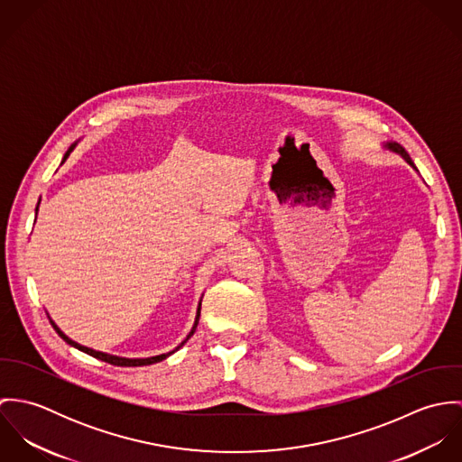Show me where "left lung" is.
<instances>
[{"label": "left lung", "instance_id": "1", "mask_svg": "<svg viewBox=\"0 0 462 462\" xmlns=\"http://www.w3.org/2000/svg\"><path fill=\"white\" fill-rule=\"evenodd\" d=\"M383 147H384L386 151H390V152H395V154H398V156H402V158H403V160H405V162H407V163H409V165H411V167H412V169L418 172V169L414 167V163H412V160L409 158L407 151H405V149H403L400 143H396V142H384V143H383Z\"/></svg>", "mask_w": 462, "mask_h": 462}]
</instances>
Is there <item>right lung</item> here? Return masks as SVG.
<instances>
[{
    "instance_id": "add662e5",
    "label": "right lung",
    "mask_w": 462,
    "mask_h": 462,
    "mask_svg": "<svg viewBox=\"0 0 462 462\" xmlns=\"http://www.w3.org/2000/svg\"><path fill=\"white\" fill-rule=\"evenodd\" d=\"M78 142L79 140H76L69 149H67L66 154H64V158H62V163L66 162L67 158H69V154L74 151V147L78 145ZM60 163V165H62ZM39 204H41V199H39V202H37V208H35V218H37V211H39ZM200 300H202V297H200ZM200 300H199L198 304V313H196V320H194V326H192V329L189 332V336L174 348V350H171V352H167V354H160V356H152V357H121V356H114V354H106V352H99V350H94V348H88V346H83V345H79V343H76L74 339H70L69 336H67L64 330L60 329L55 322H53V319L50 317V313H48V319H50V322H51V326H53V329L59 332V336L69 343L70 346H74V348H78V350H81V352H85V354H88V356H92V357H96V359H101V361H105V363H110V365H114V366H147V365H154V363H160V361H163V359H167L171 354H174L176 350H180L192 336H194V332H196V328H198L199 324V317H200Z\"/></svg>"
}]
</instances>
